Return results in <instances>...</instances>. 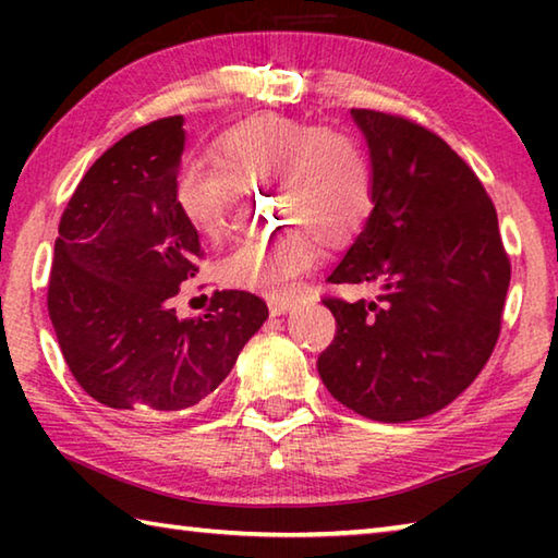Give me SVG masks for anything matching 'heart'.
<instances>
[{
	"label": "heart",
	"mask_w": 558,
	"mask_h": 558,
	"mask_svg": "<svg viewBox=\"0 0 558 558\" xmlns=\"http://www.w3.org/2000/svg\"><path fill=\"white\" fill-rule=\"evenodd\" d=\"M364 204L359 196H349L347 204L342 206V211H339L332 221H329V226H325V231L329 235H335V239L339 241H349L354 239V235L362 231L364 226Z\"/></svg>",
	"instance_id": "b5f03b06"
}]
</instances>
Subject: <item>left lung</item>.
I'll return each mask as SVG.
<instances>
[{
    "mask_svg": "<svg viewBox=\"0 0 558 558\" xmlns=\"http://www.w3.org/2000/svg\"><path fill=\"white\" fill-rule=\"evenodd\" d=\"M184 118H159L102 153L65 204L49 278V317L65 364L110 405L182 411L209 396L268 307L214 290L194 313L172 298L204 258L177 199Z\"/></svg>",
    "mask_w": 558,
    "mask_h": 558,
    "instance_id": "left-lung-1",
    "label": "left lung"
}]
</instances>
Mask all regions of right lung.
I'll return each instance as SVG.
<instances>
[{
  "instance_id": "1",
  "label": "right lung",
  "mask_w": 558,
  "mask_h": 558,
  "mask_svg": "<svg viewBox=\"0 0 558 558\" xmlns=\"http://www.w3.org/2000/svg\"><path fill=\"white\" fill-rule=\"evenodd\" d=\"M352 118L374 209L327 282H369L372 295L327 300L337 332L317 372L347 409L405 423L448 405L493 354L509 258L483 182L436 132L376 110Z\"/></svg>"
}]
</instances>
